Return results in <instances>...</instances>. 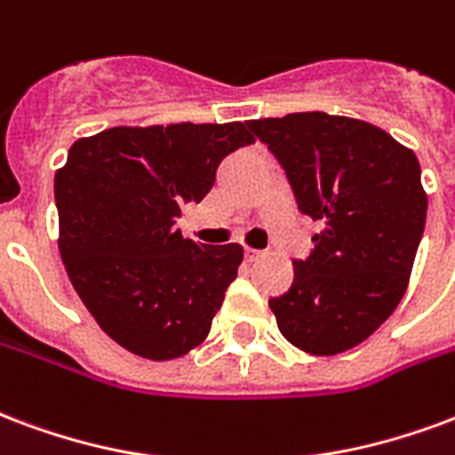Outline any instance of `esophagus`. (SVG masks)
Listing matches in <instances>:
<instances>
[{"instance_id": "34e87169", "label": "esophagus", "mask_w": 455, "mask_h": 455, "mask_svg": "<svg viewBox=\"0 0 455 455\" xmlns=\"http://www.w3.org/2000/svg\"><path fill=\"white\" fill-rule=\"evenodd\" d=\"M262 255H265V251H258V248L245 245V258H248V260H258V258H262Z\"/></svg>"}]
</instances>
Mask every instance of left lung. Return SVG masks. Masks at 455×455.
I'll return each instance as SVG.
<instances>
[{"label":"left lung","instance_id":"obj_1","mask_svg":"<svg viewBox=\"0 0 455 455\" xmlns=\"http://www.w3.org/2000/svg\"><path fill=\"white\" fill-rule=\"evenodd\" d=\"M321 224L289 291L270 299L277 328L306 355L332 356L379 331L405 294L425 231L415 151L364 120L321 110L251 120Z\"/></svg>","mask_w":455,"mask_h":455}]
</instances>
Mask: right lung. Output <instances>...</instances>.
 <instances>
[{"mask_svg":"<svg viewBox=\"0 0 455 455\" xmlns=\"http://www.w3.org/2000/svg\"><path fill=\"white\" fill-rule=\"evenodd\" d=\"M255 142L248 123L117 124L79 137L55 173L60 255L100 331L151 362L210 335L243 245H204L176 228L221 159Z\"/></svg>","mask_w":455,"mask_h":455,"instance_id":"obj_1","label":"right lung"}]
</instances>
